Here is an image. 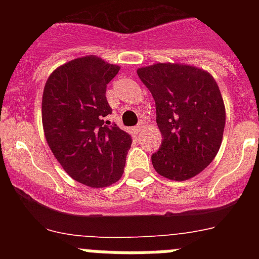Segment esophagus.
Masks as SVG:
<instances>
[{
    "label": "esophagus",
    "instance_id": "obj_1",
    "mask_svg": "<svg viewBox=\"0 0 259 259\" xmlns=\"http://www.w3.org/2000/svg\"><path fill=\"white\" fill-rule=\"evenodd\" d=\"M141 128H143V124H137L136 127H134V131L135 132H139L141 130Z\"/></svg>",
    "mask_w": 259,
    "mask_h": 259
}]
</instances>
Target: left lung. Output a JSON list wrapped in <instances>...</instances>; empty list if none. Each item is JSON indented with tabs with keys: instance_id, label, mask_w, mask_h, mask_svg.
Segmentation results:
<instances>
[{
	"instance_id": "1",
	"label": "left lung",
	"mask_w": 259,
	"mask_h": 259,
	"mask_svg": "<svg viewBox=\"0 0 259 259\" xmlns=\"http://www.w3.org/2000/svg\"><path fill=\"white\" fill-rule=\"evenodd\" d=\"M137 75L155 101L163 141L152 155L154 170L176 182L198 175L212 162L223 139L226 107L211 74L182 63H154Z\"/></svg>"
}]
</instances>
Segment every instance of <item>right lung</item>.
I'll return each mask as SVG.
<instances>
[{
    "mask_svg": "<svg viewBox=\"0 0 259 259\" xmlns=\"http://www.w3.org/2000/svg\"><path fill=\"white\" fill-rule=\"evenodd\" d=\"M119 70L100 57H81L56 68L44 87L41 115L48 145L63 170L91 188L122 178L132 144L127 132L105 120L111 114L106 87Z\"/></svg>",
    "mask_w": 259,
    "mask_h": 259,
    "instance_id": "add662e5",
    "label": "right lung"
}]
</instances>
